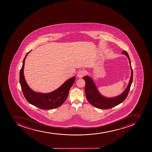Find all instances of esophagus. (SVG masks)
Wrapping results in <instances>:
<instances>
[{
	"instance_id": "1",
	"label": "esophagus",
	"mask_w": 152,
	"mask_h": 152,
	"mask_svg": "<svg viewBox=\"0 0 152 152\" xmlns=\"http://www.w3.org/2000/svg\"><path fill=\"white\" fill-rule=\"evenodd\" d=\"M86 74V71L85 70H80L77 73V76L79 78H82Z\"/></svg>"
}]
</instances>
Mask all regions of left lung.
Returning a JSON list of instances; mask_svg holds the SVG:
<instances>
[{
	"instance_id": "1",
	"label": "left lung",
	"mask_w": 152,
	"mask_h": 152,
	"mask_svg": "<svg viewBox=\"0 0 152 152\" xmlns=\"http://www.w3.org/2000/svg\"><path fill=\"white\" fill-rule=\"evenodd\" d=\"M122 53L126 55L129 60L131 74L126 88L119 95L111 98L105 97L99 92L95 82L91 77L86 75L83 77L86 82L85 91L86 99L89 102L95 107L102 109H109L121 104L126 98L133 81V72L130 59L127 53L124 50Z\"/></svg>"
}]
</instances>
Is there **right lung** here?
Segmentation results:
<instances>
[{
    "instance_id": "add662e5",
    "label": "right lung",
    "mask_w": 152,
    "mask_h": 152,
    "mask_svg": "<svg viewBox=\"0 0 152 152\" xmlns=\"http://www.w3.org/2000/svg\"><path fill=\"white\" fill-rule=\"evenodd\" d=\"M23 60V65L20 69L19 82L23 95L26 99L30 104L42 109H54L60 106L67 99L69 90L75 81L74 76L67 80L59 88L51 92L42 93L32 90L27 84L24 75L25 61L27 55Z\"/></svg>"
}]
</instances>
